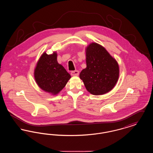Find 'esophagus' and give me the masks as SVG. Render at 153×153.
Wrapping results in <instances>:
<instances>
[{
  "instance_id": "34e87169",
  "label": "esophagus",
  "mask_w": 153,
  "mask_h": 153,
  "mask_svg": "<svg viewBox=\"0 0 153 153\" xmlns=\"http://www.w3.org/2000/svg\"><path fill=\"white\" fill-rule=\"evenodd\" d=\"M71 74L73 76H77L79 74V72L78 71H73L71 72Z\"/></svg>"
}]
</instances>
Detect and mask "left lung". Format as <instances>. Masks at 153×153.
<instances>
[{
    "label": "left lung",
    "instance_id": "8db88e82",
    "mask_svg": "<svg viewBox=\"0 0 153 153\" xmlns=\"http://www.w3.org/2000/svg\"><path fill=\"white\" fill-rule=\"evenodd\" d=\"M86 62L87 68L81 72L80 78L89 92L103 95L114 87L119 78V65L104 48L90 44L86 50Z\"/></svg>",
    "mask_w": 153,
    "mask_h": 153
}]
</instances>
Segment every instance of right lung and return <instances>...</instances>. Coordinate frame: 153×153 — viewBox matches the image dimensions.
I'll return each instance as SVG.
<instances>
[{
  "label": "right lung",
  "mask_w": 153,
  "mask_h": 153,
  "mask_svg": "<svg viewBox=\"0 0 153 153\" xmlns=\"http://www.w3.org/2000/svg\"><path fill=\"white\" fill-rule=\"evenodd\" d=\"M57 53H44L39 59L34 71V77L38 86L45 91L57 94L71 77L69 73L57 60Z\"/></svg>",
  "instance_id": "1"
}]
</instances>
